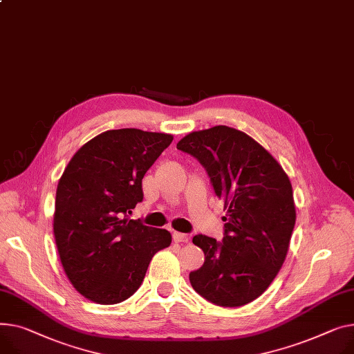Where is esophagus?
I'll list each match as a JSON object with an SVG mask.
<instances>
[{"instance_id": "34e87169", "label": "esophagus", "mask_w": 354, "mask_h": 354, "mask_svg": "<svg viewBox=\"0 0 354 354\" xmlns=\"http://www.w3.org/2000/svg\"><path fill=\"white\" fill-rule=\"evenodd\" d=\"M174 241L176 243H187L189 242V236L186 233H180V232H174Z\"/></svg>"}]
</instances>
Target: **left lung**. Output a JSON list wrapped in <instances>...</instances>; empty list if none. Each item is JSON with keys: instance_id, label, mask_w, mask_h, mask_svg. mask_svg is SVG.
I'll return each mask as SVG.
<instances>
[{"instance_id": "obj_1", "label": "left lung", "mask_w": 354, "mask_h": 354, "mask_svg": "<svg viewBox=\"0 0 354 354\" xmlns=\"http://www.w3.org/2000/svg\"><path fill=\"white\" fill-rule=\"evenodd\" d=\"M176 148L201 162L227 209L222 242L194 236L205 263L189 273L191 285L222 308L248 304L270 286L286 259L296 222L292 183L261 144L234 128L191 132Z\"/></svg>"}]
</instances>
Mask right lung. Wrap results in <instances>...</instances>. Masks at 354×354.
Here are the masks:
<instances>
[{
  "instance_id": "1",
  "label": "right lung",
  "mask_w": 354,
  "mask_h": 354,
  "mask_svg": "<svg viewBox=\"0 0 354 354\" xmlns=\"http://www.w3.org/2000/svg\"><path fill=\"white\" fill-rule=\"evenodd\" d=\"M174 136L135 128L100 133L73 156L58 182L54 236L73 286L91 301L121 303L142 285L168 230L128 218L142 179Z\"/></svg>"
}]
</instances>
